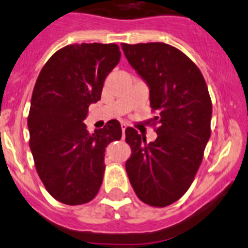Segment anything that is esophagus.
<instances>
[{
	"instance_id": "1",
	"label": "esophagus",
	"mask_w": 248,
	"mask_h": 248,
	"mask_svg": "<svg viewBox=\"0 0 248 248\" xmlns=\"http://www.w3.org/2000/svg\"><path fill=\"white\" fill-rule=\"evenodd\" d=\"M125 129H126V125L122 124V131H123V135L125 134Z\"/></svg>"
}]
</instances>
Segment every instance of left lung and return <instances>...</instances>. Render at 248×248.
<instances>
[{"mask_svg": "<svg viewBox=\"0 0 248 248\" xmlns=\"http://www.w3.org/2000/svg\"><path fill=\"white\" fill-rule=\"evenodd\" d=\"M125 58L149 87L154 142L125 129L131 155L125 163L141 202L165 207L177 202L194 181L211 136L212 102L198 66L175 46L160 42L122 43Z\"/></svg>", "mask_w": 248, "mask_h": 248, "instance_id": "left-lung-1", "label": "left lung"}]
</instances>
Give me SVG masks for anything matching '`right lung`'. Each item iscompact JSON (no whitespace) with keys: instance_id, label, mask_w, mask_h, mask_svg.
<instances>
[{"instance_id":"obj_1","label":"right lung","mask_w":248,"mask_h":248,"mask_svg":"<svg viewBox=\"0 0 248 248\" xmlns=\"http://www.w3.org/2000/svg\"><path fill=\"white\" fill-rule=\"evenodd\" d=\"M121 60L116 43L70 44L50 56L36 80L28 125L38 176L66 205L92 202L105 173V149L122 137L119 122L89 134L83 123Z\"/></svg>"}]
</instances>
